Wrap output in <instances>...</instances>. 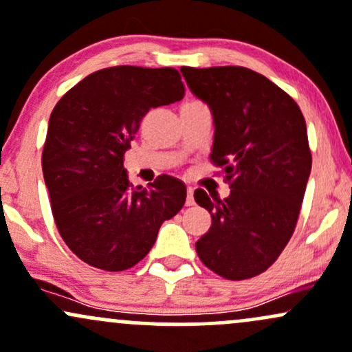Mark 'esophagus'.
<instances>
[{
    "mask_svg": "<svg viewBox=\"0 0 352 352\" xmlns=\"http://www.w3.org/2000/svg\"><path fill=\"white\" fill-rule=\"evenodd\" d=\"M185 204L187 206H194V188L192 187H187V200H185Z\"/></svg>",
    "mask_w": 352,
    "mask_h": 352,
    "instance_id": "esophagus-1",
    "label": "esophagus"
}]
</instances>
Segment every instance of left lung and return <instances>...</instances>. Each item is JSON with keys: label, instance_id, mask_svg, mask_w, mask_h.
<instances>
[{"label": "left lung", "instance_id": "8db88e82", "mask_svg": "<svg viewBox=\"0 0 352 352\" xmlns=\"http://www.w3.org/2000/svg\"><path fill=\"white\" fill-rule=\"evenodd\" d=\"M185 82L214 117L210 158L230 195L197 188L212 226L195 242L208 269L229 280L267 270L296 229L312 157L297 103L261 73L244 67H182Z\"/></svg>", "mask_w": 352, "mask_h": 352}]
</instances>
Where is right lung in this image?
<instances>
[{
	"instance_id": "right-lung-1",
	"label": "right lung",
	"mask_w": 352,
	"mask_h": 352,
	"mask_svg": "<svg viewBox=\"0 0 352 352\" xmlns=\"http://www.w3.org/2000/svg\"><path fill=\"white\" fill-rule=\"evenodd\" d=\"M175 68L111 67L91 73L53 108L43 146V177L53 219L76 257L96 269L133 267L158 229L184 207L179 179L133 187L123 155L152 108L184 98Z\"/></svg>"
}]
</instances>
